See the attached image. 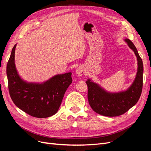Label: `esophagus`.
<instances>
[{
    "label": "esophagus",
    "instance_id": "1",
    "mask_svg": "<svg viewBox=\"0 0 151 151\" xmlns=\"http://www.w3.org/2000/svg\"><path fill=\"white\" fill-rule=\"evenodd\" d=\"M76 72L77 74L79 75V76H83L85 74V68L83 66H79L76 68Z\"/></svg>",
    "mask_w": 151,
    "mask_h": 151
}]
</instances>
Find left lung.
Here are the masks:
<instances>
[{"label":"left lung","instance_id":"1","mask_svg":"<svg viewBox=\"0 0 151 151\" xmlns=\"http://www.w3.org/2000/svg\"><path fill=\"white\" fill-rule=\"evenodd\" d=\"M129 47L134 51L137 60V72L133 83L129 88L117 93L105 90L98 84L88 79V98L93 111L106 116H117L127 112L137 103L140 97L143 85V62L134 43L125 39Z\"/></svg>","mask_w":151,"mask_h":151}]
</instances>
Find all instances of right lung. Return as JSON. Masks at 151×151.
<instances>
[{
	"instance_id": "obj_1",
	"label": "right lung",
	"mask_w": 151,
	"mask_h": 151,
	"mask_svg": "<svg viewBox=\"0 0 151 151\" xmlns=\"http://www.w3.org/2000/svg\"><path fill=\"white\" fill-rule=\"evenodd\" d=\"M14 46L7 64L8 88L17 107L36 118H47L55 114L67 89L72 83V73L57 74L42 83H29L22 79L15 65Z\"/></svg>"
}]
</instances>
